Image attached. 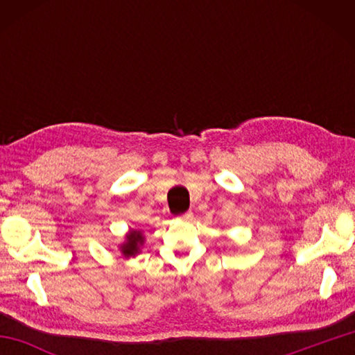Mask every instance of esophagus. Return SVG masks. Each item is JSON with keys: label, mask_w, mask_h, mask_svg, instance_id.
<instances>
[{"label": "esophagus", "mask_w": 355, "mask_h": 355, "mask_svg": "<svg viewBox=\"0 0 355 355\" xmlns=\"http://www.w3.org/2000/svg\"><path fill=\"white\" fill-rule=\"evenodd\" d=\"M178 219H182V220H191V219H192V213H191V211H186V213H183V214H180Z\"/></svg>", "instance_id": "obj_1"}]
</instances>
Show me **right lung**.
<instances>
[{
  "label": "right lung",
  "mask_w": 355,
  "mask_h": 355,
  "mask_svg": "<svg viewBox=\"0 0 355 355\" xmlns=\"http://www.w3.org/2000/svg\"><path fill=\"white\" fill-rule=\"evenodd\" d=\"M144 243V238L141 235V232H131L127 236V243L122 245V252L125 257H131L136 255L139 252V245Z\"/></svg>",
  "instance_id": "1"
}]
</instances>
